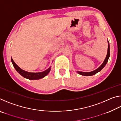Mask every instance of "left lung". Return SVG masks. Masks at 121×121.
I'll return each mask as SVG.
<instances>
[{
	"instance_id": "obj_1",
	"label": "left lung",
	"mask_w": 121,
	"mask_h": 121,
	"mask_svg": "<svg viewBox=\"0 0 121 121\" xmlns=\"http://www.w3.org/2000/svg\"><path fill=\"white\" fill-rule=\"evenodd\" d=\"M109 56H110V46H109V43L108 40V50H107V56H106V58L103 62V63H102L101 65H100L99 68H98L97 69H95V70H93L92 71H90V72H83V71H77V73H79V75H83V76H92V75H95L98 72H99V71H101L102 69L105 67L106 65L107 64Z\"/></svg>"
}]
</instances>
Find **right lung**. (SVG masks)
I'll return each mask as SVG.
<instances>
[{"mask_svg": "<svg viewBox=\"0 0 121 121\" xmlns=\"http://www.w3.org/2000/svg\"><path fill=\"white\" fill-rule=\"evenodd\" d=\"M11 61L13 64L14 68L15 70L17 71L18 73H19L20 75L22 76L23 77L26 78V79H30V80H37V79H39L41 78H43L44 77H45L48 73H50V71L51 69V66H50L49 68L46 69L43 72L40 73H30L28 71H26L25 70H23V69L20 68L18 65L16 64L15 62L13 61V59L11 58Z\"/></svg>", "mask_w": 121, "mask_h": 121, "instance_id": "obj_1", "label": "right lung"}]
</instances>
